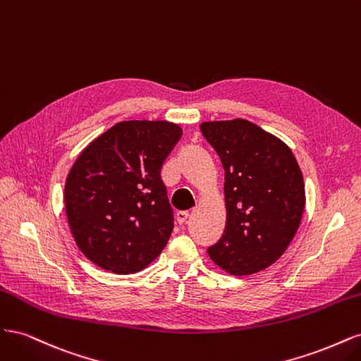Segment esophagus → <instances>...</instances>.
<instances>
[{"mask_svg": "<svg viewBox=\"0 0 361 361\" xmlns=\"http://www.w3.org/2000/svg\"><path fill=\"white\" fill-rule=\"evenodd\" d=\"M188 216H190V214L187 211H180L176 214V221L182 226V224H185V221L188 220Z\"/></svg>", "mask_w": 361, "mask_h": 361, "instance_id": "34e87169", "label": "esophagus"}]
</instances>
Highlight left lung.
<instances>
[{"label": "left lung", "mask_w": 361, "mask_h": 361, "mask_svg": "<svg viewBox=\"0 0 361 361\" xmlns=\"http://www.w3.org/2000/svg\"><path fill=\"white\" fill-rule=\"evenodd\" d=\"M200 130L224 169L226 227L207 255L228 274H255L279 260L298 231L301 169L285 141L250 120L203 122Z\"/></svg>", "instance_id": "1"}]
</instances>
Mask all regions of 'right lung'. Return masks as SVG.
I'll return each instance as SVG.
<instances>
[{
    "mask_svg": "<svg viewBox=\"0 0 361 361\" xmlns=\"http://www.w3.org/2000/svg\"><path fill=\"white\" fill-rule=\"evenodd\" d=\"M180 137L167 120H125L75 159L64 207L76 245L94 265L126 276L161 255L173 211L159 173Z\"/></svg>",
    "mask_w": 361,
    "mask_h": 361,
    "instance_id": "obj_1",
    "label": "right lung"
}]
</instances>
